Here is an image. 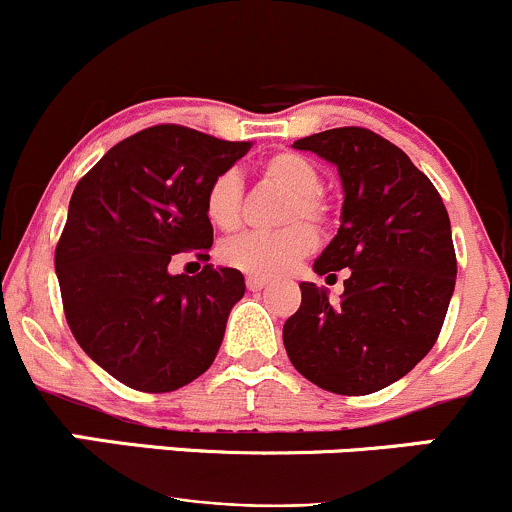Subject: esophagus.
Returning a JSON list of instances; mask_svg holds the SVG:
<instances>
[{
    "instance_id": "obj_1",
    "label": "esophagus",
    "mask_w": 512,
    "mask_h": 512,
    "mask_svg": "<svg viewBox=\"0 0 512 512\" xmlns=\"http://www.w3.org/2000/svg\"><path fill=\"white\" fill-rule=\"evenodd\" d=\"M266 286H268V278H258V276L246 278V288H249V291H261V288Z\"/></svg>"
}]
</instances>
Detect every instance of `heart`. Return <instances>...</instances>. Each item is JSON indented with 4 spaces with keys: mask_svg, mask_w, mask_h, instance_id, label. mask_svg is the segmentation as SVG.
Segmentation results:
<instances>
[{
    "mask_svg": "<svg viewBox=\"0 0 512 512\" xmlns=\"http://www.w3.org/2000/svg\"><path fill=\"white\" fill-rule=\"evenodd\" d=\"M263 182L281 189L288 194V202L283 204L278 224H288L283 229L261 234L249 231L234 239L224 241L219 246V258L229 268L258 278L283 276L300 258H305L318 244L315 229H323L330 224V202L320 192V170L293 150L276 152L266 157L261 165ZM204 212L212 226L221 231L239 229L244 219V187L236 172L226 170L209 182L204 192ZM308 220L310 227L303 225Z\"/></svg>",
    "mask_w": 512,
    "mask_h": 512,
    "instance_id": "heart-1",
    "label": "heart"
}]
</instances>
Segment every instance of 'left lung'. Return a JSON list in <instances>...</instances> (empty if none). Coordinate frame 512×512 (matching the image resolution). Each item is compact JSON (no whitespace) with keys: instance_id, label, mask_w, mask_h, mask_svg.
Instances as JSON below:
<instances>
[{"instance_id":"obj_1","label":"left lung","mask_w":512,"mask_h":512,"mask_svg":"<svg viewBox=\"0 0 512 512\" xmlns=\"http://www.w3.org/2000/svg\"><path fill=\"white\" fill-rule=\"evenodd\" d=\"M333 162L342 224L315 261L318 276L350 268L340 303L300 283V308L283 325L293 367L347 397L379 392L434 347L456 286L451 221L431 179L407 152L367 128H333L293 142Z\"/></svg>"}]
</instances>
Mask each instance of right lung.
Segmentation results:
<instances>
[{
    "label": "right lung",
    "mask_w": 512,
    "mask_h": 512,
    "mask_svg": "<svg viewBox=\"0 0 512 512\" xmlns=\"http://www.w3.org/2000/svg\"><path fill=\"white\" fill-rule=\"evenodd\" d=\"M249 150L152 125L110 147L73 189L56 244L63 313L83 352L125 387L175 392L212 367L246 283L207 263L204 192ZM184 250L205 263L197 277L169 273Z\"/></svg>",
    "instance_id": "obj_1"
}]
</instances>
